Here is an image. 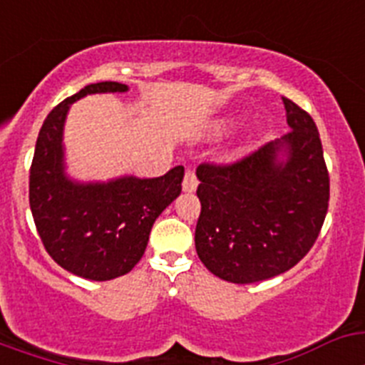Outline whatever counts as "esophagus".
<instances>
[{"mask_svg": "<svg viewBox=\"0 0 365 365\" xmlns=\"http://www.w3.org/2000/svg\"><path fill=\"white\" fill-rule=\"evenodd\" d=\"M197 185L199 180L195 172H193V170H188V172L185 173V179H182V190H185V192H195Z\"/></svg>", "mask_w": 365, "mask_h": 365, "instance_id": "34e87169", "label": "esophagus"}]
</instances>
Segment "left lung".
Instances as JSON below:
<instances>
[{"label": "left lung", "instance_id": "obj_1", "mask_svg": "<svg viewBox=\"0 0 365 365\" xmlns=\"http://www.w3.org/2000/svg\"><path fill=\"white\" fill-rule=\"evenodd\" d=\"M291 131L234 163L197 166L199 259L232 283L274 278L305 257L329 208L320 133L305 109L283 96ZM283 147L289 157L278 163Z\"/></svg>", "mask_w": 365, "mask_h": 365}]
</instances>
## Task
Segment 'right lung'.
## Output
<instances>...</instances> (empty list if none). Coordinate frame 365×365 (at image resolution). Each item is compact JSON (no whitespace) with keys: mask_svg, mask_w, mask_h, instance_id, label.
Masks as SVG:
<instances>
[{"mask_svg":"<svg viewBox=\"0 0 365 365\" xmlns=\"http://www.w3.org/2000/svg\"><path fill=\"white\" fill-rule=\"evenodd\" d=\"M118 82L89 83L47 115L29 175V202L45 250L62 269L93 282L130 272L146 250L155 219L182 190L185 168L157 179L74 185L63 175L62 130L74 100L91 93H124Z\"/></svg>","mask_w":365,"mask_h":365,"instance_id":"obj_1","label":"right lung"}]
</instances>
